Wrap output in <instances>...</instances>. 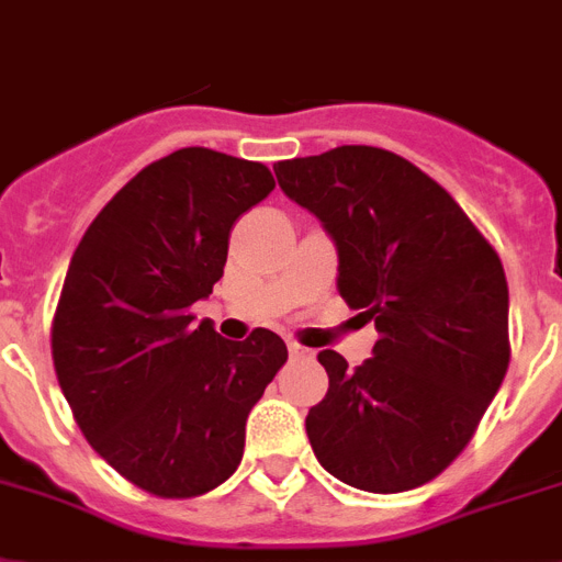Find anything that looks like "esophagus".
<instances>
[{
	"label": "esophagus",
	"mask_w": 562,
	"mask_h": 562,
	"mask_svg": "<svg viewBox=\"0 0 562 562\" xmlns=\"http://www.w3.org/2000/svg\"><path fill=\"white\" fill-rule=\"evenodd\" d=\"M286 350H290V359H310V356H313V350H307V347L299 345V341H290Z\"/></svg>",
	"instance_id": "1"
}]
</instances>
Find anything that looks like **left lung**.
Masks as SVG:
<instances>
[{"mask_svg": "<svg viewBox=\"0 0 562 562\" xmlns=\"http://www.w3.org/2000/svg\"><path fill=\"white\" fill-rule=\"evenodd\" d=\"M338 249V295L375 324L359 368L322 350L327 396L307 414L315 457L373 494L419 488L462 453L508 370L497 249L437 180L375 146L276 166Z\"/></svg>", "mask_w": 562, "mask_h": 562, "instance_id": "left-lung-1", "label": "left lung"}]
</instances>
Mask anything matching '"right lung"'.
<instances>
[{
	"label": "right lung",
	"mask_w": 562,
	"mask_h": 562,
	"mask_svg": "<svg viewBox=\"0 0 562 562\" xmlns=\"http://www.w3.org/2000/svg\"><path fill=\"white\" fill-rule=\"evenodd\" d=\"M276 189L263 164L178 148L137 171L74 249L50 356L82 437L164 499L235 474L247 416L286 361L272 330L226 341L192 304L221 281L229 232Z\"/></svg>",
	"instance_id": "right-lung-1"
}]
</instances>
